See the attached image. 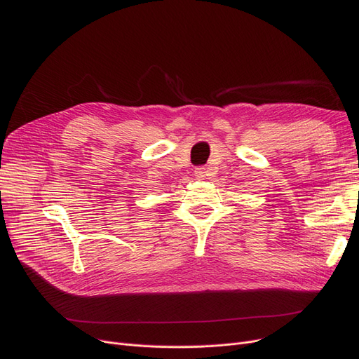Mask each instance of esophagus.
<instances>
[{"instance_id":"1","label":"esophagus","mask_w":359,"mask_h":359,"mask_svg":"<svg viewBox=\"0 0 359 359\" xmlns=\"http://www.w3.org/2000/svg\"><path fill=\"white\" fill-rule=\"evenodd\" d=\"M196 175L201 178V177L204 175V168H197V169H196Z\"/></svg>"}]
</instances>
